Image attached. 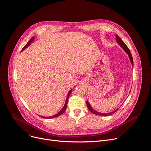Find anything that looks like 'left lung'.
<instances>
[{
	"label": "left lung",
	"instance_id": "1",
	"mask_svg": "<svg viewBox=\"0 0 151 151\" xmlns=\"http://www.w3.org/2000/svg\"><path fill=\"white\" fill-rule=\"evenodd\" d=\"M115 37H116V42L117 43L119 44L120 45V46L124 50V51L126 52V53L128 54L129 58V60H130V62L131 63H132V67H133V57H132V54H131V52L129 50V49L128 48V47L127 46V45L124 43V42L122 40V39L119 37V36L118 35H115ZM86 105L88 106V109L91 111V112L92 113H93L95 115H101V116H109V115H111L112 114H113L114 113H115V112H116V111L119 110V109H117L116 110H114L113 112H109V113H101V112H97V111L95 110L94 109H93V107H91V106L90 105V104L89 103L88 101L87 100L86 101Z\"/></svg>",
	"mask_w": 151,
	"mask_h": 151
}]
</instances>
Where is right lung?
Masks as SVG:
<instances>
[{"label": "right lung", "mask_w": 151, "mask_h": 151, "mask_svg": "<svg viewBox=\"0 0 151 151\" xmlns=\"http://www.w3.org/2000/svg\"><path fill=\"white\" fill-rule=\"evenodd\" d=\"M34 40H35V37H32L30 40L28 41V42L25 45V46L23 48V49L22 50V51H23V50H24L25 49H27L29 45H30V44L34 41ZM71 91H72V89H71L69 92H68V94H67V98H66V101H65V105H64V106L63 107V108L61 109V110L60 111V112H58L57 114H56L55 115H52V116H41V115H39L40 116H41L42 118H44V119H53V118H55V117H57V116H60V115H61L65 110H66V109H67V103H68V98H69V96H70V94H71Z\"/></svg>", "instance_id": "1"}]
</instances>
